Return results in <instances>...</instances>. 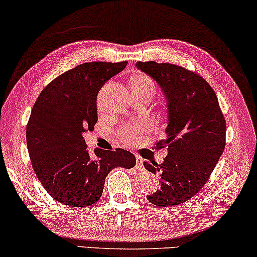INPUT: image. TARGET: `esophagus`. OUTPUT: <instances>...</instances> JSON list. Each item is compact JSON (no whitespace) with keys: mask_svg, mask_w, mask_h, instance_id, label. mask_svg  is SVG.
Masks as SVG:
<instances>
[{"mask_svg":"<svg viewBox=\"0 0 257 257\" xmlns=\"http://www.w3.org/2000/svg\"><path fill=\"white\" fill-rule=\"evenodd\" d=\"M136 161H137V169L142 170L143 169V158L141 157V156H137Z\"/></svg>","mask_w":257,"mask_h":257,"instance_id":"obj_1","label":"esophagus"}]
</instances>
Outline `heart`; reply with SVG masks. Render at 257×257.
<instances>
[{"label": "heart", "instance_id": "1", "mask_svg": "<svg viewBox=\"0 0 257 257\" xmlns=\"http://www.w3.org/2000/svg\"><path fill=\"white\" fill-rule=\"evenodd\" d=\"M131 85H138V86H143V87H148L150 89H152V91H155V85H153V81L148 76H137L132 80ZM136 132V127H133V126H128V127L124 128L121 131V136L122 138L126 139V141H128V139H131V137L133 136V133Z\"/></svg>", "mask_w": 257, "mask_h": 257}]
</instances>
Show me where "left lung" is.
I'll return each mask as SVG.
<instances>
[{
    "label": "left lung",
    "mask_w": 257,
    "mask_h": 257,
    "mask_svg": "<svg viewBox=\"0 0 257 257\" xmlns=\"http://www.w3.org/2000/svg\"><path fill=\"white\" fill-rule=\"evenodd\" d=\"M162 88L168 107L162 164L145 161L144 168L161 176V188L146 196L159 206H172L194 197L214 171L225 146V120L216 93L196 73L172 63L137 62Z\"/></svg>",
    "instance_id": "left-lung-1"
}]
</instances>
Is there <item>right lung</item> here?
Returning <instances> with one entry per match:
<instances>
[{"label":"right lung","instance_id":"add662e5","mask_svg":"<svg viewBox=\"0 0 257 257\" xmlns=\"http://www.w3.org/2000/svg\"><path fill=\"white\" fill-rule=\"evenodd\" d=\"M121 62H86L62 73L40 93L27 125L33 169L46 191L63 205L87 206L101 197L114 168L131 169L136 157L124 149L88 152L84 133L93 131L96 95L126 67Z\"/></svg>","mask_w":257,"mask_h":257}]
</instances>
